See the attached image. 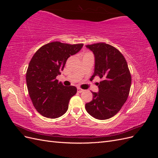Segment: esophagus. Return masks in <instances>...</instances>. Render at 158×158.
Segmentation results:
<instances>
[{"label":"esophagus","instance_id":"1","mask_svg":"<svg viewBox=\"0 0 158 158\" xmlns=\"http://www.w3.org/2000/svg\"><path fill=\"white\" fill-rule=\"evenodd\" d=\"M77 91H78V92H79V93H82V92H84V89H82V88H78Z\"/></svg>","mask_w":158,"mask_h":158}]
</instances>
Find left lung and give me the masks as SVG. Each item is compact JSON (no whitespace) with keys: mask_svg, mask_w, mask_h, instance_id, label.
Instances as JSON below:
<instances>
[{"mask_svg":"<svg viewBox=\"0 0 158 158\" xmlns=\"http://www.w3.org/2000/svg\"><path fill=\"white\" fill-rule=\"evenodd\" d=\"M95 55V70L91 79L99 76V92L85 108L93 117L106 120L120 111L127 101L131 85V74L125 57L115 47L105 43L88 45Z\"/></svg>","mask_w":158,"mask_h":158,"instance_id":"left-lung-1","label":"left lung"}]
</instances>
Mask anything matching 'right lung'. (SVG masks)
Masks as SVG:
<instances>
[{"instance_id": "add662e5", "label": "right lung", "mask_w": 158, "mask_h": 158, "mask_svg": "<svg viewBox=\"0 0 158 158\" xmlns=\"http://www.w3.org/2000/svg\"><path fill=\"white\" fill-rule=\"evenodd\" d=\"M83 45L53 41L43 45L33 55L26 72V83L33 106L41 115L55 118L68 110L77 88L64 86L56 78L69 57L77 53Z\"/></svg>"}]
</instances>
